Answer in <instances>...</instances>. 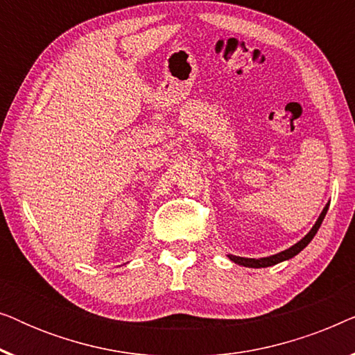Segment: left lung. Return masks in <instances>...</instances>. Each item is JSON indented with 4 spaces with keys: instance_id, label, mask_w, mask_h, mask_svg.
I'll list each match as a JSON object with an SVG mask.
<instances>
[{
    "instance_id": "1",
    "label": "left lung",
    "mask_w": 355,
    "mask_h": 355,
    "mask_svg": "<svg viewBox=\"0 0 355 355\" xmlns=\"http://www.w3.org/2000/svg\"><path fill=\"white\" fill-rule=\"evenodd\" d=\"M328 207H329V205H327V207L323 208L322 215H320V218L317 220V223H315V226L312 227V230H310L309 234L305 236L302 241H299L297 244H294L293 247H289V249H286V250H283V252H279V254L271 255V257H265V259H244V257H236V255H227V257H230V260L234 261V263H237V265H242V266H249V268H265V266H271V265L279 263V261H284V260L293 259V257L297 255L300 250L305 249V247L309 245V242L313 239V236L317 234L318 227L322 226V223H323V220H324V216H327Z\"/></svg>"
}]
</instances>
